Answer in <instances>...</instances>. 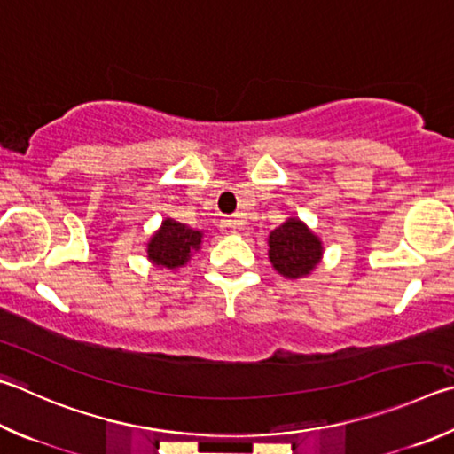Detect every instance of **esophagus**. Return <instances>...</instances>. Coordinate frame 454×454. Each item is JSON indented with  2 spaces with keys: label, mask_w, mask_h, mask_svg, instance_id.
Masks as SVG:
<instances>
[{
  "label": "esophagus",
  "mask_w": 454,
  "mask_h": 454,
  "mask_svg": "<svg viewBox=\"0 0 454 454\" xmlns=\"http://www.w3.org/2000/svg\"><path fill=\"white\" fill-rule=\"evenodd\" d=\"M242 226V222L238 220L236 216H232V218H226V220H222V224H220V228H222V232L224 234H232V232H236L238 228Z\"/></svg>",
  "instance_id": "obj_1"
}]
</instances>
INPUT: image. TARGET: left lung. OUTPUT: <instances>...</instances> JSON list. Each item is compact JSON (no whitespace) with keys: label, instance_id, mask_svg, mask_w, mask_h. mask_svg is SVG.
I'll return each mask as SVG.
<instances>
[{"label":"left lung","instance_id":"8db88e82","mask_svg":"<svg viewBox=\"0 0 454 454\" xmlns=\"http://www.w3.org/2000/svg\"><path fill=\"white\" fill-rule=\"evenodd\" d=\"M270 262L286 278H301L317 266L321 258V242L306 224L290 218L270 234Z\"/></svg>","mask_w":454,"mask_h":454}]
</instances>
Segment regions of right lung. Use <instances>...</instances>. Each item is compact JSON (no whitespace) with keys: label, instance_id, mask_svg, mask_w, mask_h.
Wrapping results in <instances>:
<instances>
[{"label":"right lung","instance_id":"add662e5","mask_svg":"<svg viewBox=\"0 0 454 454\" xmlns=\"http://www.w3.org/2000/svg\"><path fill=\"white\" fill-rule=\"evenodd\" d=\"M200 242L202 232L168 218L148 242V260L168 270L184 266L191 258V252L200 248Z\"/></svg>","mask_w":454,"mask_h":454}]
</instances>
